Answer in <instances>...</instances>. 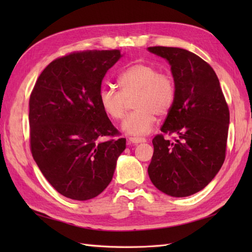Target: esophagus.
Listing matches in <instances>:
<instances>
[{
    "instance_id": "1",
    "label": "esophagus",
    "mask_w": 252,
    "mask_h": 252,
    "mask_svg": "<svg viewBox=\"0 0 252 252\" xmlns=\"http://www.w3.org/2000/svg\"><path fill=\"white\" fill-rule=\"evenodd\" d=\"M127 142H129V144H140V143H145L146 140L143 137H130Z\"/></svg>"
}]
</instances>
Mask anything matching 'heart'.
Here are the masks:
<instances>
[{
	"label": "heart",
	"instance_id": "1",
	"mask_svg": "<svg viewBox=\"0 0 252 252\" xmlns=\"http://www.w3.org/2000/svg\"><path fill=\"white\" fill-rule=\"evenodd\" d=\"M120 91L112 87L99 90L101 109L112 120H121L126 114L127 99L135 95V110L127 115L122 130L127 134L145 135L153 130L157 116L167 115L175 98L173 81L167 74L147 63H134L118 77Z\"/></svg>",
	"mask_w": 252,
	"mask_h": 252
}]
</instances>
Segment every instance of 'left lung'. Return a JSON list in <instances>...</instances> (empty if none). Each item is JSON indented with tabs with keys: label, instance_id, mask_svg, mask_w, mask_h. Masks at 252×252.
<instances>
[{
	"label": "left lung",
	"instance_id": "obj_1",
	"mask_svg": "<svg viewBox=\"0 0 252 252\" xmlns=\"http://www.w3.org/2000/svg\"><path fill=\"white\" fill-rule=\"evenodd\" d=\"M167 60L174 79L175 98L154 137L148 167L153 184L164 194L186 197L210 183L225 160L229 110L212 67L179 47L151 46ZM176 137L170 142L164 134Z\"/></svg>",
	"mask_w": 252,
	"mask_h": 252
}]
</instances>
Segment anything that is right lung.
<instances>
[{
    "label": "right lung",
    "mask_w": 252,
    "mask_h": 252,
    "mask_svg": "<svg viewBox=\"0 0 252 252\" xmlns=\"http://www.w3.org/2000/svg\"><path fill=\"white\" fill-rule=\"evenodd\" d=\"M119 50L83 51L56 58L41 72L29 99L30 149L42 174L67 198L98 196L126 149L101 109V81ZM99 138H107L100 142Z\"/></svg>",
    "instance_id": "1"
}]
</instances>
